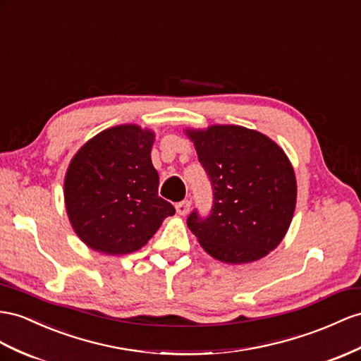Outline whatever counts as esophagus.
I'll return each mask as SVG.
<instances>
[{
  "label": "esophagus",
  "instance_id": "obj_1",
  "mask_svg": "<svg viewBox=\"0 0 361 361\" xmlns=\"http://www.w3.org/2000/svg\"><path fill=\"white\" fill-rule=\"evenodd\" d=\"M175 209H177V214L181 215V216L188 215V212L190 209V201L183 200V201H180V202H177V204H175Z\"/></svg>",
  "mask_w": 361,
  "mask_h": 361
}]
</instances>
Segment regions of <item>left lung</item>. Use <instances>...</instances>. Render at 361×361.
<instances>
[{"label": "left lung", "mask_w": 361, "mask_h": 361, "mask_svg": "<svg viewBox=\"0 0 361 361\" xmlns=\"http://www.w3.org/2000/svg\"><path fill=\"white\" fill-rule=\"evenodd\" d=\"M212 186V209L188 226L215 259L244 264L279 245L295 207V177L283 151L243 126L188 131Z\"/></svg>", "instance_id": "left-lung-1"}]
</instances>
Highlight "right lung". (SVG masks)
Returning <instances> with one entry per match:
<instances>
[{"label": "right lung", "mask_w": 361, "mask_h": 361, "mask_svg": "<svg viewBox=\"0 0 361 361\" xmlns=\"http://www.w3.org/2000/svg\"><path fill=\"white\" fill-rule=\"evenodd\" d=\"M154 134L135 125L106 129L80 147L63 183L70 223L92 250L126 255L143 247L166 216L151 161Z\"/></svg>", "instance_id": "obj_1"}]
</instances>
